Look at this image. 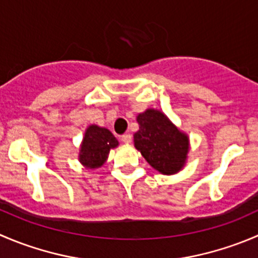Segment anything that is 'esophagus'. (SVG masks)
<instances>
[{
    "label": "esophagus",
    "instance_id": "1",
    "mask_svg": "<svg viewBox=\"0 0 258 258\" xmlns=\"http://www.w3.org/2000/svg\"><path fill=\"white\" fill-rule=\"evenodd\" d=\"M121 141L124 142V144H130L132 141V136L130 134H124L121 136Z\"/></svg>",
    "mask_w": 258,
    "mask_h": 258
}]
</instances>
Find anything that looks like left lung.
Returning <instances> with one entry per match:
<instances>
[{
  "mask_svg": "<svg viewBox=\"0 0 258 258\" xmlns=\"http://www.w3.org/2000/svg\"><path fill=\"white\" fill-rule=\"evenodd\" d=\"M140 130L135 134V147L157 171L171 175L185 164L189 140L164 113L147 109L137 116Z\"/></svg>",
  "mask_w": 258,
  "mask_h": 258,
  "instance_id": "8db88e82",
  "label": "left lung"
}]
</instances>
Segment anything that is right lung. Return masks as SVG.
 <instances>
[{
	"label": "right lung",
	"mask_w": 258,
	"mask_h": 258,
	"mask_svg": "<svg viewBox=\"0 0 258 258\" xmlns=\"http://www.w3.org/2000/svg\"><path fill=\"white\" fill-rule=\"evenodd\" d=\"M118 145L116 137L107 128L92 124L87 128L81 147L79 160L84 166L96 169L102 166L108 156L109 150Z\"/></svg>",
	"instance_id": "1"
}]
</instances>
